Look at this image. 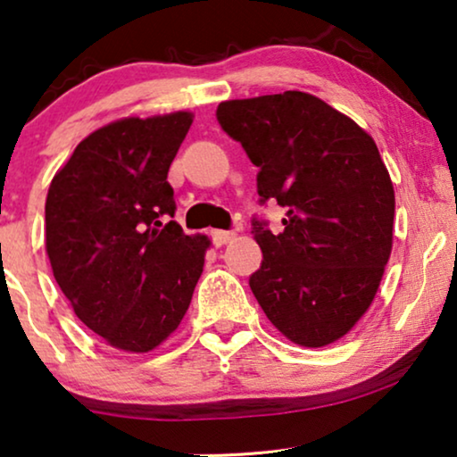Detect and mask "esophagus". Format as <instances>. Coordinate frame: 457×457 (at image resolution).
I'll list each match as a JSON object with an SVG mask.
<instances>
[{
	"label": "esophagus",
	"mask_w": 457,
	"mask_h": 457,
	"mask_svg": "<svg viewBox=\"0 0 457 457\" xmlns=\"http://www.w3.org/2000/svg\"><path fill=\"white\" fill-rule=\"evenodd\" d=\"M212 239H214L216 247H222L235 239V233L233 230H212Z\"/></svg>",
	"instance_id": "1"
}]
</instances>
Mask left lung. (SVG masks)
I'll list each match as a JSON object with an SVG mask.
<instances>
[{"instance_id":"8db88e82","label":"left lung","mask_w":457,"mask_h":457,"mask_svg":"<svg viewBox=\"0 0 457 457\" xmlns=\"http://www.w3.org/2000/svg\"><path fill=\"white\" fill-rule=\"evenodd\" d=\"M216 116L260 168L262 202L287 210L277 235L253 222L255 299L297 345L339 341L370 308L393 247L395 191L377 143L303 91L228 99Z\"/></svg>"}]
</instances>
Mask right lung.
<instances>
[{"mask_svg":"<svg viewBox=\"0 0 457 457\" xmlns=\"http://www.w3.org/2000/svg\"><path fill=\"white\" fill-rule=\"evenodd\" d=\"M191 112L127 116L93 130L55 172L46 252L79 320L129 353L160 347L189 310L210 239L185 235L168 170Z\"/></svg>","mask_w":457,"mask_h":457,"instance_id":"add662e5","label":"right lung"}]
</instances>
